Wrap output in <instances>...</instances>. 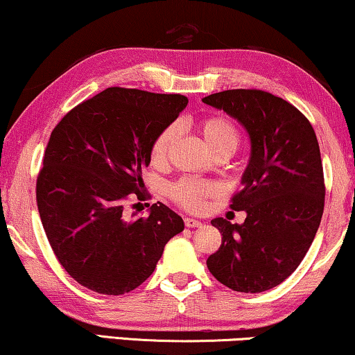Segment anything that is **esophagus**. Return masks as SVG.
Masks as SVG:
<instances>
[{
  "label": "esophagus",
  "mask_w": 355,
  "mask_h": 355,
  "mask_svg": "<svg viewBox=\"0 0 355 355\" xmlns=\"http://www.w3.org/2000/svg\"><path fill=\"white\" fill-rule=\"evenodd\" d=\"M184 225L187 227H198L202 226V223L198 220H193V218H184Z\"/></svg>",
  "instance_id": "1"
}]
</instances>
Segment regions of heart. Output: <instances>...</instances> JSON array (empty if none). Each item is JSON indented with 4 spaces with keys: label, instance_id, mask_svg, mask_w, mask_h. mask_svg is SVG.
Here are the masks:
<instances>
[{
    "label": "heart",
    "instance_id": "1",
    "mask_svg": "<svg viewBox=\"0 0 355 355\" xmlns=\"http://www.w3.org/2000/svg\"><path fill=\"white\" fill-rule=\"evenodd\" d=\"M197 129L210 148L213 157H227L236 153L241 145V132L237 125L226 116H208L197 124ZM176 139V128L168 125L153 139L150 147V157L153 163H162L166 159L169 147ZM168 197L186 210H200L205 198L215 196L218 186L213 182L200 181L193 178H182L173 182L166 189Z\"/></svg>",
    "mask_w": 355,
    "mask_h": 355
}]
</instances>
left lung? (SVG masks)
Here are the masks:
<instances>
[{
    "label": "left lung",
    "instance_id": "left-lung-1",
    "mask_svg": "<svg viewBox=\"0 0 355 355\" xmlns=\"http://www.w3.org/2000/svg\"><path fill=\"white\" fill-rule=\"evenodd\" d=\"M203 103L226 111L247 129L252 155L231 208L242 225L215 218L221 245L210 273L237 293H263L294 273L312 245L324 208V178L310 121L279 96L257 89L211 94Z\"/></svg>",
    "mask_w": 355,
    "mask_h": 355
}]
</instances>
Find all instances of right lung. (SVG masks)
Segmentation results:
<instances>
[{"mask_svg":"<svg viewBox=\"0 0 355 355\" xmlns=\"http://www.w3.org/2000/svg\"><path fill=\"white\" fill-rule=\"evenodd\" d=\"M187 103L179 94L110 87L53 129L37 207L58 261L84 288L106 295L139 288L184 230L182 218L159 202L142 218H130L125 207L130 196H145L142 169L153 139Z\"/></svg>","mask_w":355,"mask_h":355,"instance_id":"add662e5","label":"right lung"}]
</instances>
